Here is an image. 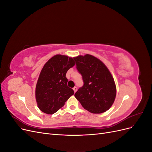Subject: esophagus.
Here are the masks:
<instances>
[{
    "label": "esophagus",
    "instance_id": "34e87169",
    "mask_svg": "<svg viewBox=\"0 0 152 152\" xmlns=\"http://www.w3.org/2000/svg\"><path fill=\"white\" fill-rule=\"evenodd\" d=\"M73 91H74V93H75V92L77 91V88L76 87H73Z\"/></svg>",
    "mask_w": 152,
    "mask_h": 152
}]
</instances>
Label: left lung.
Instances as JSON below:
<instances>
[{"label": "left lung", "instance_id": "left-lung-1", "mask_svg": "<svg viewBox=\"0 0 152 152\" xmlns=\"http://www.w3.org/2000/svg\"><path fill=\"white\" fill-rule=\"evenodd\" d=\"M77 69L82 76L84 86L75 97L84 109L102 113L110 108L116 97V86L108 68L91 54L74 57Z\"/></svg>", "mask_w": 152, "mask_h": 152}]
</instances>
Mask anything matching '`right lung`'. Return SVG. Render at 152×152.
Wrapping results in <instances>:
<instances>
[{"mask_svg": "<svg viewBox=\"0 0 152 152\" xmlns=\"http://www.w3.org/2000/svg\"><path fill=\"white\" fill-rule=\"evenodd\" d=\"M75 65L73 58L56 54L45 63L35 88L39 108L45 113L53 114L61 108L74 91L67 86L66 73Z\"/></svg>", "mask_w": 152, "mask_h": 152, "instance_id": "obj_1", "label": "right lung"}]
</instances>
